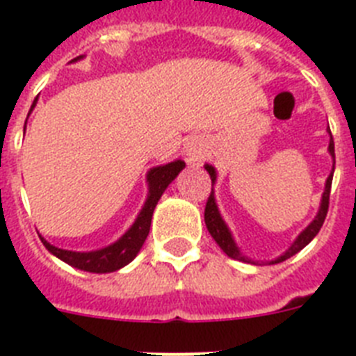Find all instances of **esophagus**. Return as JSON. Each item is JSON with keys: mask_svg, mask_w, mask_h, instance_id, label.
Masks as SVG:
<instances>
[{"mask_svg": "<svg viewBox=\"0 0 356 356\" xmlns=\"http://www.w3.org/2000/svg\"><path fill=\"white\" fill-rule=\"evenodd\" d=\"M197 160H200V155H197V151L191 147V149H188V162L196 163Z\"/></svg>", "mask_w": 356, "mask_h": 356, "instance_id": "obj_1", "label": "esophagus"}]
</instances>
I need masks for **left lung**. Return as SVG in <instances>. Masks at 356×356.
<instances>
[{"label": "left lung", "mask_w": 356, "mask_h": 356, "mask_svg": "<svg viewBox=\"0 0 356 356\" xmlns=\"http://www.w3.org/2000/svg\"><path fill=\"white\" fill-rule=\"evenodd\" d=\"M330 135H332V131H330ZM330 153H332L333 160H335V144H333V137L330 139ZM205 169L209 171L210 175V180H212V184L216 181V171H213L212 165H209L207 163ZM333 169H335V165H333ZM332 180H333V171L332 175L328 176V180H326V188H325V194H323V201H321V209H319V213H317V217L314 219L310 225H308V228L305 229V232H301V235L294 241V244H292L291 248H289L287 251H285L282 257H280L278 260H275L273 264H278V262H284V260L291 259L292 254H296L298 251L303 250L305 246H307L308 242L312 241L314 237H316L317 234H319L321 226H323V222H325L326 219V213H328V207H330V191H332ZM205 225L207 228H209L210 235L213 237V241L219 244V248H221L222 251H225L226 254H228L229 259L234 260H242V262H250V260L246 259V257H242L241 251L237 250V246H235L234 238H232V235H229L228 228H226L225 221L221 219V216H219V210H217V205H216V200H213V191L210 193L209 200H207V207H205Z\"/></svg>", "instance_id": "left-lung-1"}]
</instances>
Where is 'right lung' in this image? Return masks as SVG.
<instances>
[{"instance_id":"1","label":"right lung","mask_w":356,"mask_h":356,"mask_svg":"<svg viewBox=\"0 0 356 356\" xmlns=\"http://www.w3.org/2000/svg\"><path fill=\"white\" fill-rule=\"evenodd\" d=\"M81 58V56H78ZM76 60V58H74ZM37 102V97H35ZM35 102L31 105V108L35 106ZM24 128H26V122H24ZM185 168V162L181 160H175L171 163H165V165H160V168L151 169L147 172V184H149V194H147V200L144 203V209L140 210L137 221L134 222L127 234L122 235L118 242H114L112 246L103 248V250L97 251H89V253H78V251H67V250H58V248L51 246L49 242L42 241V244L46 246V250L49 253H53L55 257H58L60 260H64L69 266L81 269V271L89 273H112L118 271L121 267H124L127 264H130L131 260L137 257V253L143 248L144 241H146L147 234H149L151 226V217H153V210H155L156 203H159L160 196L163 194V191L168 188V185L175 180L178 172Z\"/></svg>"}]
</instances>
